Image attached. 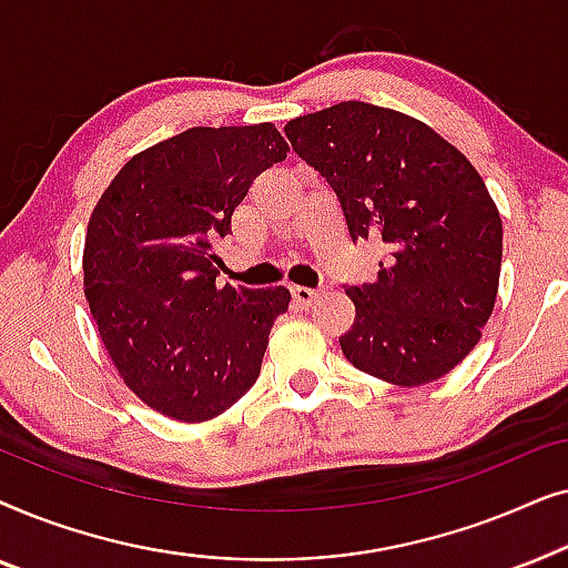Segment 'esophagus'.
<instances>
[{
	"label": "esophagus",
	"instance_id": "34e87169",
	"mask_svg": "<svg viewBox=\"0 0 568 568\" xmlns=\"http://www.w3.org/2000/svg\"><path fill=\"white\" fill-rule=\"evenodd\" d=\"M292 297L297 305L310 307L317 297V290H310V286H292Z\"/></svg>",
	"mask_w": 568,
	"mask_h": 568
}]
</instances>
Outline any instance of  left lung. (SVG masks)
<instances>
[{"instance_id":"1","label":"left lung","mask_w":568,"mask_h":568,"mask_svg":"<svg viewBox=\"0 0 568 568\" xmlns=\"http://www.w3.org/2000/svg\"><path fill=\"white\" fill-rule=\"evenodd\" d=\"M286 139L328 181L354 243L390 251L375 282L346 286L356 321L341 352L393 385L447 375L499 290L501 216L476 168L426 123L359 100L300 115Z\"/></svg>"}]
</instances>
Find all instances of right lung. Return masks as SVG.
<instances>
[{
    "label": "right lung",
    "instance_id": "add662e5",
    "mask_svg": "<svg viewBox=\"0 0 568 568\" xmlns=\"http://www.w3.org/2000/svg\"><path fill=\"white\" fill-rule=\"evenodd\" d=\"M290 146L274 123L196 126L131 158L84 237V297L131 390L175 422H209L255 385L284 286L216 284V240L253 178Z\"/></svg>",
    "mask_w": 568,
    "mask_h": 568
}]
</instances>
